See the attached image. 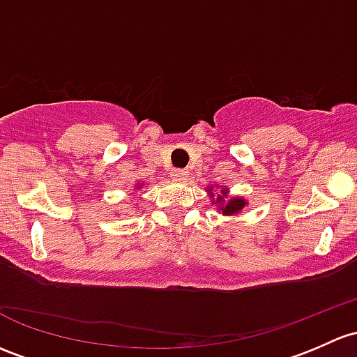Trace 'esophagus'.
Segmentation results:
<instances>
[{"instance_id": "1", "label": "esophagus", "mask_w": 357, "mask_h": 357, "mask_svg": "<svg viewBox=\"0 0 357 357\" xmlns=\"http://www.w3.org/2000/svg\"><path fill=\"white\" fill-rule=\"evenodd\" d=\"M172 178H174L176 181H185V179L188 178V171H185V169H174V171H172Z\"/></svg>"}]
</instances>
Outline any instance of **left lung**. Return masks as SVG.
<instances>
[{"label":"left lung","mask_w":357,"mask_h":357,"mask_svg":"<svg viewBox=\"0 0 357 357\" xmlns=\"http://www.w3.org/2000/svg\"><path fill=\"white\" fill-rule=\"evenodd\" d=\"M208 191H212V188H208ZM212 197H213V193H212ZM226 197H227V190H222L220 191V195H217V200H213V202H217V204H220V210H222L224 215H236V213H239L243 208H245L246 202L243 200V198L234 197V198H229V200L226 202L224 200Z\"/></svg>","instance_id":"8db88e82"}]
</instances>
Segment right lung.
<instances>
[{
  "mask_svg": "<svg viewBox=\"0 0 357 357\" xmlns=\"http://www.w3.org/2000/svg\"><path fill=\"white\" fill-rule=\"evenodd\" d=\"M140 186H142V185H137V188H140Z\"/></svg>",
  "mask_w": 357,
  "mask_h": 357,
  "instance_id": "obj_1",
  "label": "right lung"
}]
</instances>
